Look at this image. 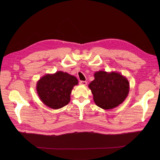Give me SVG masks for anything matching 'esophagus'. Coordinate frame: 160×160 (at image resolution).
Segmentation results:
<instances>
[{
    "label": "esophagus",
    "instance_id": "1",
    "mask_svg": "<svg viewBox=\"0 0 160 160\" xmlns=\"http://www.w3.org/2000/svg\"><path fill=\"white\" fill-rule=\"evenodd\" d=\"M80 83L81 85H83V86H86L87 84V82L86 81H80Z\"/></svg>",
    "mask_w": 160,
    "mask_h": 160
}]
</instances>
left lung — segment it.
I'll use <instances>...</instances> for the list:
<instances>
[{
    "instance_id": "obj_1",
    "label": "left lung",
    "mask_w": 160,
    "mask_h": 160,
    "mask_svg": "<svg viewBox=\"0 0 160 160\" xmlns=\"http://www.w3.org/2000/svg\"><path fill=\"white\" fill-rule=\"evenodd\" d=\"M89 85L95 104L105 110L121 104L129 92V82L119 73L98 71Z\"/></svg>"
}]
</instances>
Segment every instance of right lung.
Listing matches in <instances>:
<instances>
[{"label": "right lung", "mask_w": 160, "mask_h": 160, "mask_svg": "<svg viewBox=\"0 0 160 160\" xmlns=\"http://www.w3.org/2000/svg\"><path fill=\"white\" fill-rule=\"evenodd\" d=\"M78 83L77 78L67 72L47 74L37 83L38 94L46 106L56 110L70 102L71 91Z\"/></svg>", "instance_id": "1"}]
</instances>
